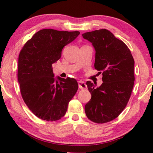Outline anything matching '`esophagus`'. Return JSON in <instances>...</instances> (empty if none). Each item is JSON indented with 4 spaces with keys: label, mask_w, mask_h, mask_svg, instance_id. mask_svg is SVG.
Instances as JSON below:
<instances>
[{
    "label": "esophagus",
    "mask_w": 153,
    "mask_h": 153,
    "mask_svg": "<svg viewBox=\"0 0 153 153\" xmlns=\"http://www.w3.org/2000/svg\"><path fill=\"white\" fill-rule=\"evenodd\" d=\"M78 84H79V88L80 89L84 90L87 88V85L85 84V82H83L82 81H79L78 82Z\"/></svg>",
    "instance_id": "1"
}]
</instances>
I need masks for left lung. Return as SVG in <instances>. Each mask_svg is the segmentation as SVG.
<instances>
[{"label":"left lung","instance_id":"1","mask_svg":"<svg viewBox=\"0 0 153 153\" xmlns=\"http://www.w3.org/2000/svg\"><path fill=\"white\" fill-rule=\"evenodd\" d=\"M95 50V68L103 83L96 87L88 81L91 99L85 106L89 120L105 123L116 118L127 106L134 83V60L127 46L106 29L82 34Z\"/></svg>","mask_w":153,"mask_h":153}]
</instances>
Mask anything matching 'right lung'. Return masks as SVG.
Segmentation results:
<instances>
[{"label": "right lung", "instance_id": "obj_1", "mask_svg": "<svg viewBox=\"0 0 153 153\" xmlns=\"http://www.w3.org/2000/svg\"><path fill=\"white\" fill-rule=\"evenodd\" d=\"M80 34L79 31L39 30L26 42L18 60V82L22 98L37 117L47 121L62 118L78 90L76 79L54 77L52 65L61 57L65 46Z\"/></svg>", "mask_w": 153, "mask_h": 153}]
</instances>
